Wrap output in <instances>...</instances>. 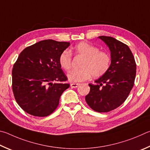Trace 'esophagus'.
Segmentation results:
<instances>
[{"mask_svg": "<svg viewBox=\"0 0 150 150\" xmlns=\"http://www.w3.org/2000/svg\"><path fill=\"white\" fill-rule=\"evenodd\" d=\"M80 85V83H70V86L72 88H77L78 86Z\"/></svg>", "mask_w": 150, "mask_h": 150, "instance_id": "1", "label": "esophagus"}]
</instances>
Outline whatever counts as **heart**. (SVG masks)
<instances>
[{"mask_svg": "<svg viewBox=\"0 0 150 150\" xmlns=\"http://www.w3.org/2000/svg\"><path fill=\"white\" fill-rule=\"evenodd\" d=\"M73 52L76 56L82 57L81 69L73 70L68 74L70 82H80L90 79L91 76L98 78L105 74L109 69L111 58L108 52L99 51L98 47L85 41L80 42L74 47ZM59 62L60 67L68 71L72 65V55L68 51L60 54Z\"/></svg>", "mask_w": 150, "mask_h": 150, "instance_id": "1", "label": "heart"}]
</instances>
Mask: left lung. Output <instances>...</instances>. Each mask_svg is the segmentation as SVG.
I'll list each match as a JSON object with an SVG mask.
<instances>
[{"mask_svg":"<svg viewBox=\"0 0 150 150\" xmlns=\"http://www.w3.org/2000/svg\"><path fill=\"white\" fill-rule=\"evenodd\" d=\"M111 51V63L105 74L90 83V91L86 101L99 112L112 111L124 103L134 84L136 64L127 45L108 36L99 37Z\"/></svg>","mask_w":150,"mask_h":150,"instance_id":"8db88e82","label":"left lung"}]
</instances>
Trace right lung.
<instances>
[{
  "label": "right lung",
  "instance_id": "right-lung-1",
  "mask_svg": "<svg viewBox=\"0 0 150 150\" xmlns=\"http://www.w3.org/2000/svg\"><path fill=\"white\" fill-rule=\"evenodd\" d=\"M70 43L41 41L20 52L12 71V91L17 103L35 117L49 116L57 108L60 97L70 87L59 58Z\"/></svg>",
  "mask_w": 150,
  "mask_h": 150
}]
</instances>
